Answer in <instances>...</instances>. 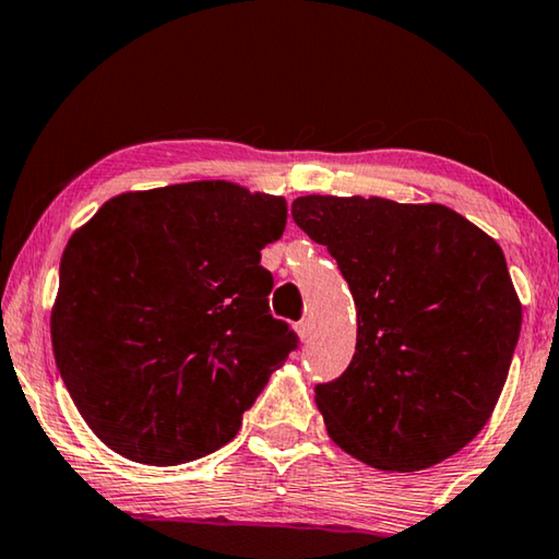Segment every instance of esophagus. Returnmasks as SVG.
Here are the masks:
<instances>
[{
    "mask_svg": "<svg viewBox=\"0 0 559 559\" xmlns=\"http://www.w3.org/2000/svg\"><path fill=\"white\" fill-rule=\"evenodd\" d=\"M296 331H298V335L300 338H308V335H311V331H313V323H311V318H304V321H300L298 325H296Z\"/></svg>",
    "mask_w": 559,
    "mask_h": 559,
    "instance_id": "esophagus-1",
    "label": "esophagus"
}]
</instances>
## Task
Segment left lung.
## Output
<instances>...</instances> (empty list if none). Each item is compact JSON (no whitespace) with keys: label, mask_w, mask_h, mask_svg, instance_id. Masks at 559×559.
<instances>
[{"label":"left lung","mask_w":559,"mask_h":559,"mask_svg":"<svg viewBox=\"0 0 559 559\" xmlns=\"http://www.w3.org/2000/svg\"><path fill=\"white\" fill-rule=\"evenodd\" d=\"M290 214L356 300L350 366L316 388L328 436L385 473L455 455L490 420L522 325L498 241L442 203L311 193Z\"/></svg>","instance_id":"obj_1"}]
</instances>
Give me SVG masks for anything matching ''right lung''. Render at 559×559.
<instances>
[{"label": "right lung", "mask_w": 559, "mask_h": 559, "mask_svg": "<svg viewBox=\"0 0 559 559\" xmlns=\"http://www.w3.org/2000/svg\"><path fill=\"white\" fill-rule=\"evenodd\" d=\"M283 197L234 181L127 191L61 253L51 348L69 395L106 448L144 465L214 453L296 348L269 313L261 248Z\"/></svg>", "instance_id": "right-lung-1"}]
</instances>
